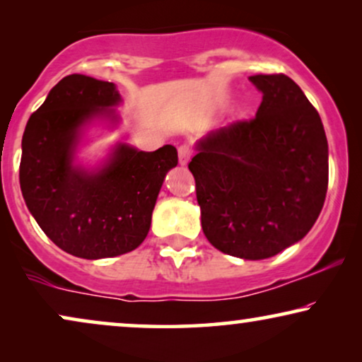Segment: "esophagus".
I'll return each instance as SVG.
<instances>
[{"mask_svg":"<svg viewBox=\"0 0 362 362\" xmlns=\"http://www.w3.org/2000/svg\"><path fill=\"white\" fill-rule=\"evenodd\" d=\"M177 155H180L181 165H186V163L189 161L192 156V146L189 145V143H181V145L177 146Z\"/></svg>","mask_w":362,"mask_h":362,"instance_id":"1","label":"esophagus"}]
</instances>
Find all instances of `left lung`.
I'll list each match as a JSON object with an SVG mask.
<instances>
[{"label": "left lung", "instance_id": "left-lung-1", "mask_svg": "<svg viewBox=\"0 0 362 362\" xmlns=\"http://www.w3.org/2000/svg\"><path fill=\"white\" fill-rule=\"evenodd\" d=\"M257 115L197 145L189 161L201 224L224 254L269 259L308 234L328 191V140L320 113L285 74H255Z\"/></svg>", "mask_w": 362, "mask_h": 362}]
</instances>
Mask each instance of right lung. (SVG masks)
<instances>
[{
  "label": "right lung",
  "mask_w": 362,
  "mask_h": 362,
  "mask_svg": "<svg viewBox=\"0 0 362 362\" xmlns=\"http://www.w3.org/2000/svg\"><path fill=\"white\" fill-rule=\"evenodd\" d=\"M120 95L112 82L71 74L29 117L23 135L19 185L39 227L59 249L81 259L127 254L145 240L153 207L177 151L165 145L138 151L120 145L95 175L72 166L77 132L110 115Z\"/></svg>",
  "instance_id": "obj_1"
}]
</instances>
